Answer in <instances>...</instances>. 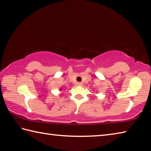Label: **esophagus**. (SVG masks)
Here are the masks:
<instances>
[{"mask_svg":"<svg viewBox=\"0 0 151 151\" xmlns=\"http://www.w3.org/2000/svg\"><path fill=\"white\" fill-rule=\"evenodd\" d=\"M76 84H77V86H82L83 85L82 82H77V83H76Z\"/></svg>","mask_w":151,"mask_h":151,"instance_id":"1","label":"esophagus"}]
</instances>
